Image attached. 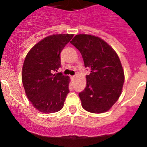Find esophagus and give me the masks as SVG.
Masks as SVG:
<instances>
[{
  "mask_svg": "<svg viewBox=\"0 0 147 147\" xmlns=\"http://www.w3.org/2000/svg\"><path fill=\"white\" fill-rule=\"evenodd\" d=\"M71 79H72V80H75V79H76V77H75V76H71Z\"/></svg>",
  "mask_w": 147,
  "mask_h": 147,
  "instance_id": "1",
  "label": "esophagus"
}]
</instances>
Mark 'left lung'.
I'll use <instances>...</instances> for the list:
<instances>
[{
    "mask_svg": "<svg viewBox=\"0 0 147 147\" xmlns=\"http://www.w3.org/2000/svg\"><path fill=\"white\" fill-rule=\"evenodd\" d=\"M71 43L80 51L85 67L86 87L79 93L82 106L93 113L107 112L117 102L124 82V73L114 49L100 37L76 35Z\"/></svg>",
    "mask_w": 147,
    "mask_h": 147,
    "instance_id": "1",
    "label": "left lung"
}]
</instances>
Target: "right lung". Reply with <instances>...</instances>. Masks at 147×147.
Masks as SVG:
<instances>
[{"instance_id": "obj_1", "label": "right lung", "mask_w": 147, "mask_h": 147, "mask_svg": "<svg viewBox=\"0 0 147 147\" xmlns=\"http://www.w3.org/2000/svg\"><path fill=\"white\" fill-rule=\"evenodd\" d=\"M74 34H59L45 37L28 51L23 62L22 82L34 107L44 113L58 112L69 93L70 78L57 73L60 53Z\"/></svg>"}]
</instances>
